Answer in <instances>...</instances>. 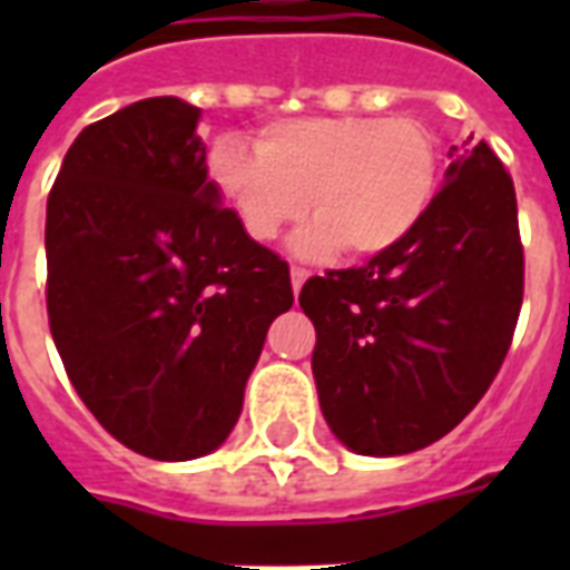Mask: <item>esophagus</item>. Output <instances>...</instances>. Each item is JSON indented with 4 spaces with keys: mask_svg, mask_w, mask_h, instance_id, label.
<instances>
[{
    "mask_svg": "<svg viewBox=\"0 0 570 570\" xmlns=\"http://www.w3.org/2000/svg\"><path fill=\"white\" fill-rule=\"evenodd\" d=\"M289 277H293V293L298 295V293H302L304 281L311 277V272H307V268H302V266H293V268H289Z\"/></svg>",
    "mask_w": 570,
    "mask_h": 570,
    "instance_id": "esophagus-1",
    "label": "esophagus"
}]
</instances>
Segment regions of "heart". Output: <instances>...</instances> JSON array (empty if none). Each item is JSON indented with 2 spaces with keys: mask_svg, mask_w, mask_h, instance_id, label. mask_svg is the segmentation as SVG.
Segmentation results:
<instances>
[{
  "mask_svg": "<svg viewBox=\"0 0 570 570\" xmlns=\"http://www.w3.org/2000/svg\"><path fill=\"white\" fill-rule=\"evenodd\" d=\"M206 171L248 239H277L311 206L316 222L295 233L293 254L379 257L429 215L441 156L423 120L337 115L268 124L257 150L222 136Z\"/></svg>",
  "mask_w": 570,
  "mask_h": 570,
  "instance_id": "b5f03b06",
  "label": "heart"
}]
</instances>
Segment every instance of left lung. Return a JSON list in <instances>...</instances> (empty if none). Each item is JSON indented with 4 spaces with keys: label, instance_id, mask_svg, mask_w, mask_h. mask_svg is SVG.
Segmentation results:
<instances>
[{
    "label": "left lung",
    "instance_id": "8db88e82",
    "mask_svg": "<svg viewBox=\"0 0 570 570\" xmlns=\"http://www.w3.org/2000/svg\"><path fill=\"white\" fill-rule=\"evenodd\" d=\"M521 302L512 177L485 141L452 147L432 209L399 248L302 286L331 432L375 459L441 441L500 373Z\"/></svg>",
    "mask_w": 570,
    "mask_h": 570
}]
</instances>
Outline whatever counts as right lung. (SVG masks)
<instances>
[{"label":"right lung","mask_w":570,"mask_h":570,"mask_svg":"<svg viewBox=\"0 0 570 570\" xmlns=\"http://www.w3.org/2000/svg\"><path fill=\"white\" fill-rule=\"evenodd\" d=\"M180 97L85 127L47 200L49 331L100 425L138 455L191 461L242 414L268 325L293 307L284 259L222 206Z\"/></svg>","instance_id":"obj_1"}]
</instances>
